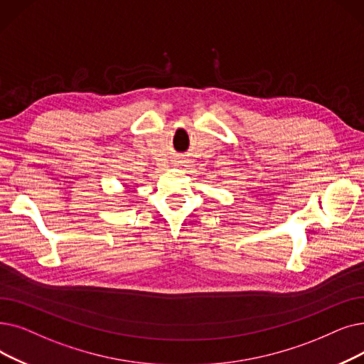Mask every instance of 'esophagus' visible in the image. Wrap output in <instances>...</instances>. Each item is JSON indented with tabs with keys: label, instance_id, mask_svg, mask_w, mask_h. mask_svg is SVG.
I'll return each instance as SVG.
<instances>
[{
	"label": "esophagus",
	"instance_id": "obj_1",
	"mask_svg": "<svg viewBox=\"0 0 364 364\" xmlns=\"http://www.w3.org/2000/svg\"><path fill=\"white\" fill-rule=\"evenodd\" d=\"M178 164H181V161H180V162H178Z\"/></svg>",
	"mask_w": 364,
	"mask_h": 364
}]
</instances>
